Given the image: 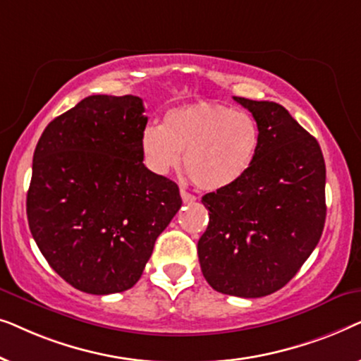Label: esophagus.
Masks as SVG:
<instances>
[{
  "label": "esophagus",
  "instance_id": "obj_1",
  "mask_svg": "<svg viewBox=\"0 0 361 361\" xmlns=\"http://www.w3.org/2000/svg\"><path fill=\"white\" fill-rule=\"evenodd\" d=\"M180 197H182V202H184V204H189V202H194L197 197L195 195H192V194H189V192L187 190H184L182 189L180 190Z\"/></svg>",
  "mask_w": 361,
  "mask_h": 361
}]
</instances>
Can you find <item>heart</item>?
Segmentation results:
<instances>
[{
  "label": "heart",
  "instance_id": "b5f03b06",
  "mask_svg": "<svg viewBox=\"0 0 361 361\" xmlns=\"http://www.w3.org/2000/svg\"><path fill=\"white\" fill-rule=\"evenodd\" d=\"M259 146L256 118L215 102L169 108L162 125L151 123L140 136L147 169L164 176L180 166L184 152V172L192 184L205 192L238 184L253 166Z\"/></svg>",
  "mask_w": 361,
  "mask_h": 361
}]
</instances>
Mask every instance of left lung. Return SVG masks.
<instances>
[{
	"label": "left lung",
	"instance_id": "8db88e82",
	"mask_svg": "<svg viewBox=\"0 0 361 361\" xmlns=\"http://www.w3.org/2000/svg\"><path fill=\"white\" fill-rule=\"evenodd\" d=\"M233 98L258 121L261 146L238 184L202 197L210 219L197 253L215 290L263 298L284 288L319 243L325 162L317 140L279 103Z\"/></svg>",
	"mask_w": 361,
	"mask_h": 361
}]
</instances>
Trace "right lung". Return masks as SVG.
<instances>
[{
  "label": "right lung",
  "instance_id": "add662e5",
  "mask_svg": "<svg viewBox=\"0 0 361 361\" xmlns=\"http://www.w3.org/2000/svg\"><path fill=\"white\" fill-rule=\"evenodd\" d=\"M140 97L92 95L49 123L32 157L29 228L51 268L88 294L141 278L182 199L142 164Z\"/></svg>",
  "mask_w": 361,
  "mask_h": 361
}]
</instances>
